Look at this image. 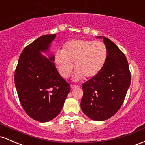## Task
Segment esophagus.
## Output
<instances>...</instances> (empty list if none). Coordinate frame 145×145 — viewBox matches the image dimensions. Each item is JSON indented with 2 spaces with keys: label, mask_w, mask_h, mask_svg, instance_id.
<instances>
[{
  "label": "esophagus",
  "mask_w": 145,
  "mask_h": 145,
  "mask_svg": "<svg viewBox=\"0 0 145 145\" xmlns=\"http://www.w3.org/2000/svg\"><path fill=\"white\" fill-rule=\"evenodd\" d=\"M76 87H79V86H78V85H71V89H74V88H76Z\"/></svg>",
  "instance_id": "34e87169"
}]
</instances>
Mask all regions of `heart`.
<instances>
[{
	"instance_id": "heart-1",
	"label": "heart",
	"mask_w": 145,
	"mask_h": 145,
	"mask_svg": "<svg viewBox=\"0 0 145 145\" xmlns=\"http://www.w3.org/2000/svg\"><path fill=\"white\" fill-rule=\"evenodd\" d=\"M108 56L105 44L101 41L73 39L57 51L55 63L63 77L68 78L74 68L77 70L74 79L91 78L98 75L104 67Z\"/></svg>"
}]
</instances>
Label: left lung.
Segmentation results:
<instances>
[{
  "label": "left lung",
  "mask_w": 145,
  "mask_h": 145,
  "mask_svg": "<svg viewBox=\"0 0 145 145\" xmlns=\"http://www.w3.org/2000/svg\"><path fill=\"white\" fill-rule=\"evenodd\" d=\"M103 39L108 51L105 64L98 75L82 85L81 109L96 121L110 118L120 109L131 83L125 55L111 40L105 36Z\"/></svg>",
  "instance_id": "1"
}]
</instances>
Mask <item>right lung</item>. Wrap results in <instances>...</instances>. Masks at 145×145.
<instances>
[{
	"label": "right lung",
	"mask_w": 145,
	"mask_h": 145,
	"mask_svg": "<svg viewBox=\"0 0 145 145\" xmlns=\"http://www.w3.org/2000/svg\"><path fill=\"white\" fill-rule=\"evenodd\" d=\"M56 34L44 35L25 47L19 57L14 82L20 105L29 117L45 122L60 114L70 85L56 68L54 57L47 52Z\"/></svg>",
	"instance_id": "obj_1"
}]
</instances>
